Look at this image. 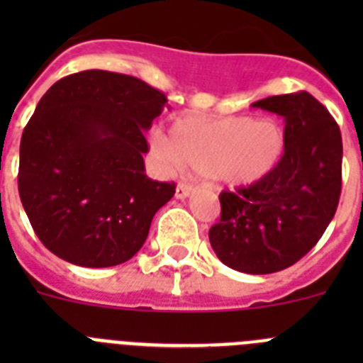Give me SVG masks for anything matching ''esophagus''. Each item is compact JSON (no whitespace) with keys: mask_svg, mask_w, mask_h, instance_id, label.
<instances>
[{"mask_svg":"<svg viewBox=\"0 0 363 363\" xmlns=\"http://www.w3.org/2000/svg\"><path fill=\"white\" fill-rule=\"evenodd\" d=\"M196 191V187L191 184H184V182H179L178 185H176V192L174 196L178 198V200H185V198H189L192 194V192Z\"/></svg>","mask_w":363,"mask_h":363,"instance_id":"1","label":"esophagus"}]
</instances>
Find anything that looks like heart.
Returning a JSON list of instances; mask_svg holds the SVG:
<instances>
[{
  "label": "heart",
  "mask_w": 363,
  "mask_h": 363,
  "mask_svg": "<svg viewBox=\"0 0 363 363\" xmlns=\"http://www.w3.org/2000/svg\"><path fill=\"white\" fill-rule=\"evenodd\" d=\"M154 156L185 165L229 187H251L277 172L287 150L284 125L274 118L179 116L150 134Z\"/></svg>",
  "instance_id": "1"
}]
</instances>
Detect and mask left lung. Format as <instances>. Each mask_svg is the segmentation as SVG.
<instances>
[{"label":"left lung","mask_w":363,"mask_h":363,"mask_svg":"<svg viewBox=\"0 0 363 363\" xmlns=\"http://www.w3.org/2000/svg\"><path fill=\"white\" fill-rule=\"evenodd\" d=\"M252 107L284 118V162L259 184L221 192V218L209 242L227 267L271 274L306 256L331 223L344 149L336 121L309 92L269 96Z\"/></svg>","instance_id":"8db88e82"}]
</instances>
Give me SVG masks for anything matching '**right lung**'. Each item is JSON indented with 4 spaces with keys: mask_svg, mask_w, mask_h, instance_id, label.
Masks as SVG:
<instances>
[{
    "mask_svg": "<svg viewBox=\"0 0 363 363\" xmlns=\"http://www.w3.org/2000/svg\"><path fill=\"white\" fill-rule=\"evenodd\" d=\"M167 107L142 79L83 70L40 99L19 145L18 189L32 229L79 267H112L145 243L174 184L147 178L143 133Z\"/></svg>",
    "mask_w": 363,
    "mask_h": 363,
    "instance_id": "1",
    "label": "right lung"
}]
</instances>
